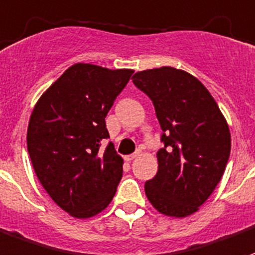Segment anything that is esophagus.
<instances>
[{"mask_svg": "<svg viewBox=\"0 0 255 255\" xmlns=\"http://www.w3.org/2000/svg\"><path fill=\"white\" fill-rule=\"evenodd\" d=\"M139 156H141V152H139V150H137V152L133 153V154H130V156H126L125 160L128 162H130V161H133L134 158H137V157H139Z\"/></svg>", "mask_w": 255, "mask_h": 255, "instance_id": "1", "label": "esophagus"}]
</instances>
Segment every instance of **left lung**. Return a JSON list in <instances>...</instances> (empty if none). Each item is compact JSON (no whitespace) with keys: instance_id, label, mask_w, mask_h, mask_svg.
I'll return each instance as SVG.
<instances>
[{"instance_id":"obj_1","label":"left lung","mask_w":255,"mask_h":255,"mask_svg":"<svg viewBox=\"0 0 255 255\" xmlns=\"http://www.w3.org/2000/svg\"><path fill=\"white\" fill-rule=\"evenodd\" d=\"M131 79L153 102L162 130L158 171L145 183V193L164 215H191L225 173L231 149L229 125L210 91L185 71L161 67Z\"/></svg>"}]
</instances>
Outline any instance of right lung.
<instances>
[{
    "mask_svg": "<svg viewBox=\"0 0 255 255\" xmlns=\"http://www.w3.org/2000/svg\"><path fill=\"white\" fill-rule=\"evenodd\" d=\"M133 70L78 63L41 95L26 145L37 179L57 206L78 219L110 204L122 179V157L109 142L107 113Z\"/></svg>",
    "mask_w": 255,
    "mask_h": 255,
    "instance_id": "obj_1",
    "label": "right lung"
}]
</instances>
